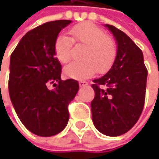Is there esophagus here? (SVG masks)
Masks as SVG:
<instances>
[{
	"label": "esophagus",
	"mask_w": 159,
	"mask_h": 159,
	"mask_svg": "<svg viewBox=\"0 0 159 159\" xmlns=\"http://www.w3.org/2000/svg\"><path fill=\"white\" fill-rule=\"evenodd\" d=\"M79 85H80V88H83V87H87V86L89 85V83L87 82V81H84V80H80V81L79 82Z\"/></svg>",
	"instance_id": "esophagus-1"
}]
</instances>
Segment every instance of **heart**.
<instances>
[{
	"label": "heart",
	"instance_id": "heart-1",
	"mask_svg": "<svg viewBox=\"0 0 159 159\" xmlns=\"http://www.w3.org/2000/svg\"><path fill=\"white\" fill-rule=\"evenodd\" d=\"M72 41L82 44L81 61L72 62L64 68L65 76L75 80H83L95 74L97 70L102 73L109 70L115 62L118 54L116 41L93 23H82L71 28ZM71 42L69 37L59 34L54 43L55 57L62 64L70 58Z\"/></svg>",
	"mask_w": 159,
	"mask_h": 159
}]
</instances>
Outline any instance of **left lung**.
Segmentation results:
<instances>
[{"label": "left lung", "mask_w": 159, "mask_h": 159, "mask_svg": "<svg viewBox=\"0 0 159 159\" xmlns=\"http://www.w3.org/2000/svg\"><path fill=\"white\" fill-rule=\"evenodd\" d=\"M104 26L114 36L118 54L106 74L93 80L92 119L100 133L119 136L129 131L141 116L148 71L143 54L136 44L115 26Z\"/></svg>", "instance_id": "left-lung-1"}]
</instances>
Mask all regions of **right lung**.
Listing matches in <instances>:
<instances>
[{
    "label": "right lung",
    "instance_id": "1",
    "mask_svg": "<svg viewBox=\"0 0 159 159\" xmlns=\"http://www.w3.org/2000/svg\"><path fill=\"white\" fill-rule=\"evenodd\" d=\"M70 20L45 23L29 31L11 54L9 93L23 125L33 134L48 137L63 131L69 120L68 104L79 90L74 80H61L62 66L54 43ZM53 84L55 89H49Z\"/></svg>",
    "mask_w": 159,
    "mask_h": 159
}]
</instances>
